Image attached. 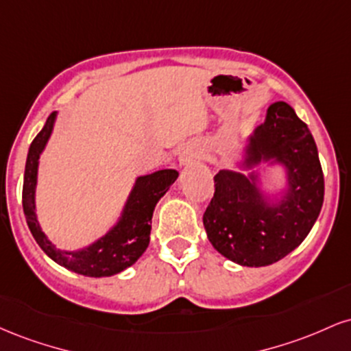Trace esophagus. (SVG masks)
Returning a JSON list of instances; mask_svg holds the SVG:
<instances>
[{"mask_svg": "<svg viewBox=\"0 0 351 351\" xmlns=\"http://www.w3.org/2000/svg\"><path fill=\"white\" fill-rule=\"evenodd\" d=\"M181 163H186V162H189V156L188 155H181Z\"/></svg>", "mask_w": 351, "mask_h": 351, "instance_id": "1", "label": "esophagus"}]
</instances>
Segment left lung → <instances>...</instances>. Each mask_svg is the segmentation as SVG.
<instances>
[{"label": "left lung", "mask_w": 351, "mask_h": 351, "mask_svg": "<svg viewBox=\"0 0 351 351\" xmlns=\"http://www.w3.org/2000/svg\"><path fill=\"white\" fill-rule=\"evenodd\" d=\"M276 158L289 170V195L279 206H267L256 176L221 170L215 196L203 215L208 239L232 263L261 267L280 261L307 237L324 204V171L307 123L285 102L267 108L256 128L245 167Z\"/></svg>", "instance_id": "8db88e82"}]
</instances>
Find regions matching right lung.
Returning a JSON list of instances; mask_svg holds the SVG:
<instances>
[{"label": "right lung", "mask_w": 351, "mask_h": 351, "mask_svg": "<svg viewBox=\"0 0 351 351\" xmlns=\"http://www.w3.org/2000/svg\"><path fill=\"white\" fill-rule=\"evenodd\" d=\"M56 112H52L43 130L36 135L27 152L23 183V209L26 223L36 243L52 261L72 272L87 277H108L135 264L150 243V223L158 199L178 178L176 170H160L140 176L123 209L119 224L94 244L77 252L59 251L52 245L39 228L34 213V188L38 178V160L52 132Z\"/></svg>", "instance_id": "obj_1"}]
</instances>
